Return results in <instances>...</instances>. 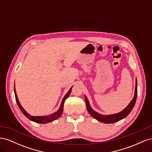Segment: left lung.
I'll return each mask as SVG.
<instances>
[{"mask_svg": "<svg viewBox=\"0 0 152 152\" xmlns=\"http://www.w3.org/2000/svg\"><path fill=\"white\" fill-rule=\"evenodd\" d=\"M137 79L136 78V86H135L134 95L131 101V102L129 103V104L127 106V107L123 110H122L121 112H118L117 113H114L111 115H103L94 111V110L91 107L89 102L88 99H87V96L84 95L85 101L86 103V108H87V111H88L89 113L92 117L94 118L95 119H96L98 121L104 123V124H112V123H115L121 121L122 119L126 118L128 115L130 113V112L132 111L133 107H134V106L136 103V98H137Z\"/></svg>", "mask_w": 152, "mask_h": 152, "instance_id": "8db88e82", "label": "left lung"}]
</instances>
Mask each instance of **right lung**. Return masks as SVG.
Instances as JSON below:
<instances>
[{"instance_id":"obj_1","label":"right lung","mask_w":152,"mask_h":152,"mask_svg":"<svg viewBox=\"0 0 152 152\" xmlns=\"http://www.w3.org/2000/svg\"><path fill=\"white\" fill-rule=\"evenodd\" d=\"M72 87H73V86L71 87V88L69 89V91L67 92V93L63 97V98L62 99V102H61V104H60V107H59V109L57 110L56 112H54L52 114L48 115H42V116H33V115H30L28 112H27L26 110L22 107L21 103H20V101H19V99H18V96H17V94H16V89H15V86H14V90H15V94L16 103L18 105V107H19L20 110L21 111V112L23 113L27 118H29L30 121H33L34 122L39 123V124H47V123L53 122L55 120H56V119H58L59 117L61 115V114L63 113V110L64 103H65V100L68 98V96H70L71 92H72Z\"/></svg>"}]
</instances>
